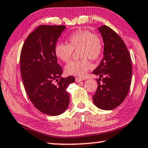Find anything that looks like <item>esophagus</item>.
Segmentation results:
<instances>
[{
    "label": "esophagus",
    "instance_id": "1",
    "mask_svg": "<svg viewBox=\"0 0 148 148\" xmlns=\"http://www.w3.org/2000/svg\"><path fill=\"white\" fill-rule=\"evenodd\" d=\"M75 81H76V82L80 83V82H81V81H83V79H81L80 77H76L75 78Z\"/></svg>",
    "mask_w": 148,
    "mask_h": 148
}]
</instances>
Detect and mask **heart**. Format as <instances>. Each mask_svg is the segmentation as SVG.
Wrapping results in <instances>:
<instances>
[{"mask_svg": "<svg viewBox=\"0 0 148 148\" xmlns=\"http://www.w3.org/2000/svg\"><path fill=\"white\" fill-rule=\"evenodd\" d=\"M67 43L57 42L54 47L55 57L62 62H67L72 56L73 51H77L79 59L72 61L65 67L66 74L83 77L92 67L89 59L96 60L101 55L103 43L95 34L85 30H77L67 37Z\"/></svg>", "mask_w": 148, "mask_h": 148, "instance_id": "1", "label": "heart"}]
</instances>
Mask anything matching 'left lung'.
Listing matches in <instances>:
<instances>
[{
    "instance_id": "1",
    "label": "left lung",
    "mask_w": 148,
    "mask_h": 148,
    "mask_svg": "<svg viewBox=\"0 0 148 148\" xmlns=\"http://www.w3.org/2000/svg\"><path fill=\"white\" fill-rule=\"evenodd\" d=\"M98 30L103 40L104 57L93 71L99 76L93 101L98 108L111 110L118 107L129 92L132 75L131 57L123 40L111 28L103 25Z\"/></svg>"
}]
</instances>
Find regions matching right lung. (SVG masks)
<instances>
[{"label":"right lung","mask_w":148,"mask_h":148,"mask_svg":"<svg viewBox=\"0 0 148 148\" xmlns=\"http://www.w3.org/2000/svg\"><path fill=\"white\" fill-rule=\"evenodd\" d=\"M65 28L40 25L28 36L21 53V73L27 95L38 111L49 115L65 112L69 104L67 87L75 82L72 76L61 77L63 69L54 53ZM54 81L58 82L57 85Z\"/></svg>","instance_id":"1"}]
</instances>
